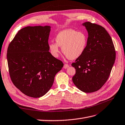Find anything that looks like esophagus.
I'll use <instances>...</instances> for the list:
<instances>
[{
  "instance_id": "esophagus-1",
  "label": "esophagus",
  "mask_w": 125,
  "mask_h": 125,
  "mask_svg": "<svg viewBox=\"0 0 125 125\" xmlns=\"http://www.w3.org/2000/svg\"><path fill=\"white\" fill-rule=\"evenodd\" d=\"M69 65H68V64H66V63H65L64 64V66H63V68L64 69H67V68H68L69 67Z\"/></svg>"
}]
</instances>
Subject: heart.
<instances>
[{
	"label": "heart",
	"mask_w": 125,
	"mask_h": 125,
	"mask_svg": "<svg viewBox=\"0 0 125 125\" xmlns=\"http://www.w3.org/2000/svg\"><path fill=\"white\" fill-rule=\"evenodd\" d=\"M56 43L50 42L48 48L54 57H58L59 47L63 54L71 60L75 59L83 53L87 45L85 34L73 29H67L58 33L55 38Z\"/></svg>",
	"instance_id": "obj_1"
}]
</instances>
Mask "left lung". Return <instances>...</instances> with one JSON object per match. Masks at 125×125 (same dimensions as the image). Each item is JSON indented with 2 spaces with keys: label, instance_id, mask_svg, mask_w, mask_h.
<instances>
[{
  "label": "left lung",
  "instance_id": "8db88e82",
  "mask_svg": "<svg viewBox=\"0 0 125 125\" xmlns=\"http://www.w3.org/2000/svg\"><path fill=\"white\" fill-rule=\"evenodd\" d=\"M88 33L83 54L71 64L75 74L74 85L82 92L92 93L100 89L107 81L116 58L111 37L101 25L90 22L82 24Z\"/></svg>",
  "mask_w": 125,
  "mask_h": 125
}]
</instances>
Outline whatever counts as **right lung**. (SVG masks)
I'll return each instance as SVG.
<instances>
[{
  "instance_id": "1",
  "label": "right lung",
  "mask_w": 125,
  "mask_h": 125,
  "mask_svg": "<svg viewBox=\"0 0 125 125\" xmlns=\"http://www.w3.org/2000/svg\"><path fill=\"white\" fill-rule=\"evenodd\" d=\"M50 26L21 29L7 50L9 74L13 84L25 95L39 98L50 90L63 63L49 52Z\"/></svg>"
}]
</instances>
